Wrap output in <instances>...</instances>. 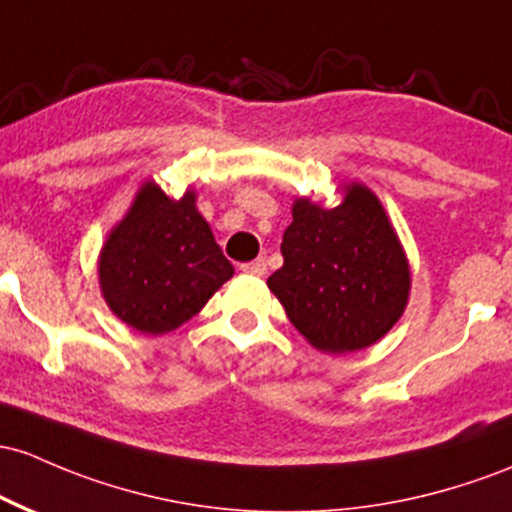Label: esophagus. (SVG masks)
Returning <instances> with one entry per match:
<instances>
[{"label": "esophagus", "mask_w": 512, "mask_h": 512, "mask_svg": "<svg viewBox=\"0 0 512 512\" xmlns=\"http://www.w3.org/2000/svg\"><path fill=\"white\" fill-rule=\"evenodd\" d=\"M240 269H243L245 274H255V277H265L267 272V262L262 260H252V262H245V265H240Z\"/></svg>", "instance_id": "34e87169"}]
</instances>
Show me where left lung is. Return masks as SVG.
<instances>
[{
	"mask_svg": "<svg viewBox=\"0 0 512 512\" xmlns=\"http://www.w3.org/2000/svg\"><path fill=\"white\" fill-rule=\"evenodd\" d=\"M328 209L299 196L284 230V265L267 279L294 328L320 352L374 345L411 296V265L379 196L359 182Z\"/></svg>",
	"mask_w": 512,
	"mask_h": 512,
	"instance_id": "left-lung-1",
	"label": "left lung"
}]
</instances>
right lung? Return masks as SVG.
Masks as SVG:
<instances>
[{"instance_id": "1", "label": "right lung", "mask_w": 512, "mask_h": 512, "mask_svg": "<svg viewBox=\"0 0 512 512\" xmlns=\"http://www.w3.org/2000/svg\"><path fill=\"white\" fill-rule=\"evenodd\" d=\"M99 286L116 318L143 335H165L194 318L233 277L187 187L170 199L148 179L101 245Z\"/></svg>"}]
</instances>
